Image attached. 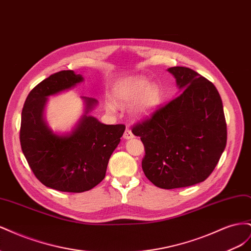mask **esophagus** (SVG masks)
<instances>
[{
    "mask_svg": "<svg viewBox=\"0 0 251 251\" xmlns=\"http://www.w3.org/2000/svg\"><path fill=\"white\" fill-rule=\"evenodd\" d=\"M134 137V135H133V133L131 132V130L130 128H126V131H125V133H124V138L125 139H132Z\"/></svg>",
    "mask_w": 251,
    "mask_h": 251,
    "instance_id": "34e87169",
    "label": "esophagus"
}]
</instances>
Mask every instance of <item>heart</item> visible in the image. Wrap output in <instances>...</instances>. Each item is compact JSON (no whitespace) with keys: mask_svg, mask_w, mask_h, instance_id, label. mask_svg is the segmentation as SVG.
Masks as SVG:
<instances>
[{"mask_svg":"<svg viewBox=\"0 0 251 251\" xmlns=\"http://www.w3.org/2000/svg\"><path fill=\"white\" fill-rule=\"evenodd\" d=\"M115 100L118 103L126 105L137 101L135 114L137 116H147L153 112L160 101V92L156 85L150 83L143 77H134L121 81L115 90ZM109 111H115V104L107 103Z\"/></svg>","mask_w":251,"mask_h":251,"instance_id":"obj_1","label":"heart"}]
</instances>
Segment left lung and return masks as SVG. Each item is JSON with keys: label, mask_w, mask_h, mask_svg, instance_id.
Instances as JSON below:
<instances>
[{"label": "left lung", "mask_w": 251, "mask_h": 251, "mask_svg": "<svg viewBox=\"0 0 251 251\" xmlns=\"http://www.w3.org/2000/svg\"><path fill=\"white\" fill-rule=\"evenodd\" d=\"M168 71L182 92L132 127L146 155L142 170L156 186L186 187L206 180L226 147L222 100L214 83L186 67Z\"/></svg>", "instance_id": "obj_1"}]
</instances>
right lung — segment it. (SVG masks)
Masks as SVG:
<instances>
[{
    "instance_id": "obj_1",
    "label": "right lung",
    "mask_w": 251,
    "mask_h": 251,
    "mask_svg": "<svg viewBox=\"0 0 251 251\" xmlns=\"http://www.w3.org/2000/svg\"><path fill=\"white\" fill-rule=\"evenodd\" d=\"M82 80L72 70L52 74L30 91L22 111L23 153L34 176L45 186L59 192L82 193L100 183L126 130L124 125H103L87 115L97 100L85 96L81 98L86 113L70 134L57 135L50 130L43 116L47 97Z\"/></svg>"
}]
</instances>
